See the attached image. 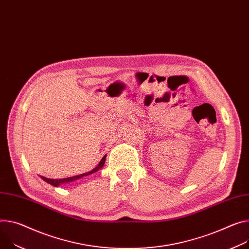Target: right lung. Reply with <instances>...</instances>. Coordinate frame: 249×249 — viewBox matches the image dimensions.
<instances>
[{"mask_svg":"<svg viewBox=\"0 0 249 249\" xmlns=\"http://www.w3.org/2000/svg\"><path fill=\"white\" fill-rule=\"evenodd\" d=\"M105 160H106V155L102 158L101 161L99 162V164H98L93 170L89 171V172H87V173H84V174H80V175H78V176L70 177V178H46V177H41V176H40V178H41L43 180H46L47 183L51 184L52 186H53V187H58V186H60L61 184L73 182V180H76V179L81 178H83V177H85V176H89V175H91V174L97 172L98 170H100V169L103 167V165H104V163H105Z\"/></svg>","mask_w":249,"mask_h":249,"instance_id":"right-lung-1","label":"right lung"}]
</instances>
